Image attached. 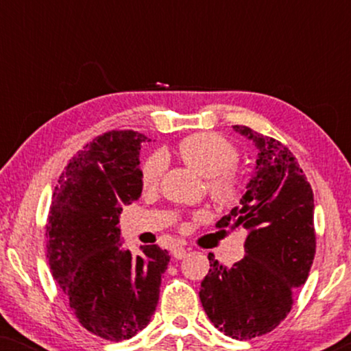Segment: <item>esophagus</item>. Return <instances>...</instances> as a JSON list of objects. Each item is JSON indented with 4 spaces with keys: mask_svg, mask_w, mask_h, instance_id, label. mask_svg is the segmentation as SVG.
<instances>
[{
    "mask_svg": "<svg viewBox=\"0 0 351 351\" xmlns=\"http://www.w3.org/2000/svg\"><path fill=\"white\" fill-rule=\"evenodd\" d=\"M186 254H189V251H186L185 247H174V249H172V257L177 258V261H180V258H185Z\"/></svg>",
    "mask_w": 351,
    "mask_h": 351,
    "instance_id": "1",
    "label": "esophagus"
}]
</instances>
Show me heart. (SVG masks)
I'll list each match as a JSON object with an SVG mask.
<instances>
[{
	"label": "heart",
	"mask_w": 351,
	"mask_h": 351,
	"mask_svg": "<svg viewBox=\"0 0 351 351\" xmlns=\"http://www.w3.org/2000/svg\"><path fill=\"white\" fill-rule=\"evenodd\" d=\"M177 158L191 172L204 179L206 193L219 208H230L237 203L241 182L233 166L238 162V150L219 134L199 132L185 137L176 148ZM165 169L161 155H153L142 165L141 179L143 190L158 186Z\"/></svg>",
	"instance_id": "b5f03b06"
}]
</instances>
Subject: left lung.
<instances>
[{
    "mask_svg": "<svg viewBox=\"0 0 351 351\" xmlns=\"http://www.w3.org/2000/svg\"><path fill=\"white\" fill-rule=\"evenodd\" d=\"M233 129L252 142L257 160L239 206L217 227L246 230V256L233 267L209 257L199 299L220 332L247 340L271 332L286 318L295 289L308 278L315 203L304 171L281 142L247 126Z\"/></svg>",
    "mask_w": 351,
    "mask_h": 351,
    "instance_id": "1",
    "label": "left lung"
}]
</instances>
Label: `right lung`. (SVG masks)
Listing matches in <instances>:
<instances>
[{"label": "right lung", "instance_id": "obj_1", "mask_svg": "<svg viewBox=\"0 0 351 351\" xmlns=\"http://www.w3.org/2000/svg\"><path fill=\"white\" fill-rule=\"evenodd\" d=\"M148 137L112 131L71 158L52 195L46 225L52 276L89 332L112 342L150 323L169 254L158 244L134 257L119 214L142 195L141 147Z\"/></svg>", "mask_w": 351, "mask_h": 351}]
</instances>
